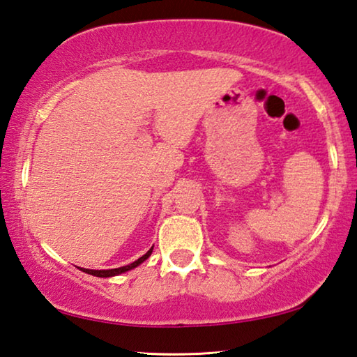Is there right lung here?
I'll list each match as a JSON object with an SVG mask.
<instances>
[{"label":"right lung","mask_w":357,"mask_h":357,"mask_svg":"<svg viewBox=\"0 0 357 357\" xmlns=\"http://www.w3.org/2000/svg\"><path fill=\"white\" fill-rule=\"evenodd\" d=\"M151 253H153V247H151V249L144 253L143 257H140L137 259V261H134V263H130V264H128V266H123V268H116V269H102V271H94V269H82L83 273H86V274H91V275H96V277H113V275H119V274H123V273H128V271H130V269H134V268H137L138 264H142L144 259L146 258H149V255Z\"/></svg>","instance_id":"obj_1"}]
</instances>
